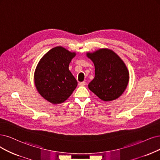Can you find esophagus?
<instances>
[{
  "label": "esophagus",
  "instance_id": "obj_1",
  "mask_svg": "<svg viewBox=\"0 0 160 160\" xmlns=\"http://www.w3.org/2000/svg\"><path fill=\"white\" fill-rule=\"evenodd\" d=\"M86 82H80V83L78 84V85L80 86H84L86 85Z\"/></svg>",
  "mask_w": 160,
  "mask_h": 160
}]
</instances>
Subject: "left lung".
Segmentation results:
<instances>
[{
  "instance_id": "left-lung-1",
  "label": "left lung",
  "mask_w": 160,
  "mask_h": 160,
  "mask_svg": "<svg viewBox=\"0 0 160 160\" xmlns=\"http://www.w3.org/2000/svg\"><path fill=\"white\" fill-rule=\"evenodd\" d=\"M87 56L95 66V77L89 89L103 101L110 102L121 96L128 83V72L125 63L115 52L99 49Z\"/></svg>"
}]
</instances>
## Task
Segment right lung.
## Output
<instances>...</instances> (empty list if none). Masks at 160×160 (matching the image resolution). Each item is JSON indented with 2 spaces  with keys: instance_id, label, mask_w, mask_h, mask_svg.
<instances>
[{
  "instance_id": "add662e5",
  "label": "right lung",
  "mask_w": 160,
  "mask_h": 160,
  "mask_svg": "<svg viewBox=\"0 0 160 160\" xmlns=\"http://www.w3.org/2000/svg\"><path fill=\"white\" fill-rule=\"evenodd\" d=\"M75 55L62 47H56L40 60L35 72V84L48 102L62 103L75 90L78 82L68 69Z\"/></svg>"
}]
</instances>
